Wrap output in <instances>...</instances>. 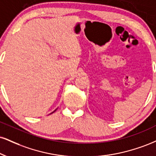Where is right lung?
Returning a JSON list of instances; mask_svg holds the SVG:
<instances>
[{"label": "right lung", "instance_id": "add662e5", "mask_svg": "<svg viewBox=\"0 0 156 156\" xmlns=\"http://www.w3.org/2000/svg\"><path fill=\"white\" fill-rule=\"evenodd\" d=\"M55 110H54V111H55ZM51 112V113H53V112Z\"/></svg>", "mask_w": 156, "mask_h": 156}]
</instances>
